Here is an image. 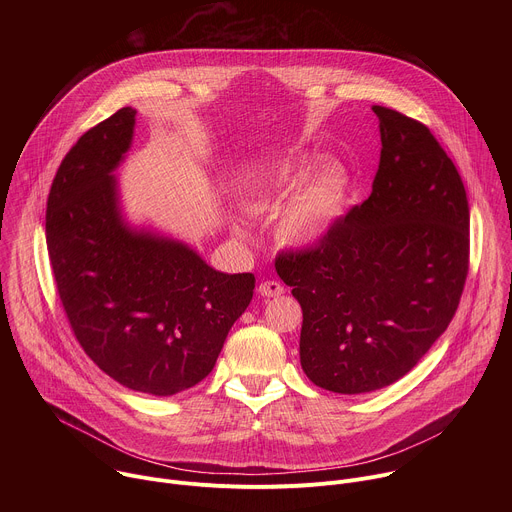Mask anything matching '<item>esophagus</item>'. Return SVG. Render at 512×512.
Instances as JSON below:
<instances>
[{"label":"esophagus","mask_w":512,"mask_h":512,"mask_svg":"<svg viewBox=\"0 0 512 512\" xmlns=\"http://www.w3.org/2000/svg\"><path fill=\"white\" fill-rule=\"evenodd\" d=\"M283 285L279 281H273V279H267V281H261L259 283V294L263 298H277L283 294Z\"/></svg>","instance_id":"obj_1"}]
</instances>
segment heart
Instances as JSON below:
<instances>
[{
    "label": "heart",
    "mask_w": 512,
    "mask_h": 512,
    "mask_svg": "<svg viewBox=\"0 0 512 512\" xmlns=\"http://www.w3.org/2000/svg\"><path fill=\"white\" fill-rule=\"evenodd\" d=\"M291 184H294V178L287 172H277L265 178L253 190L251 206L255 210L277 208ZM344 200L346 180L340 172L326 170L310 178L281 212L279 233L283 241L294 247H312L320 243L340 216Z\"/></svg>",
    "instance_id": "b5f03b06"
}]
</instances>
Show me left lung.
I'll return each instance as SVG.
<instances>
[{
	"label": "left lung",
	"mask_w": 512,
	"mask_h": 512,
	"mask_svg": "<svg viewBox=\"0 0 512 512\" xmlns=\"http://www.w3.org/2000/svg\"><path fill=\"white\" fill-rule=\"evenodd\" d=\"M373 111L383 148L371 196L320 243L275 257L304 312L302 369L342 395L383 389L415 367L450 326L470 265L454 162L423 123Z\"/></svg>",
	"instance_id": "left-lung-1"
}]
</instances>
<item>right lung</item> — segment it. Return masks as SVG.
<instances>
[{
	"instance_id": "1",
	"label": "right lung",
	"mask_w": 512,
	"mask_h": 512,
	"mask_svg": "<svg viewBox=\"0 0 512 512\" xmlns=\"http://www.w3.org/2000/svg\"><path fill=\"white\" fill-rule=\"evenodd\" d=\"M135 109L91 127L64 156L48 194L46 243L68 324L97 367L156 397L200 383L247 310L255 275L221 273L190 247L131 231L113 170Z\"/></svg>"
}]
</instances>
